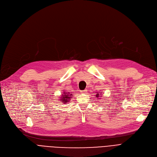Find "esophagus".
Here are the masks:
<instances>
[{
	"label": "esophagus",
	"instance_id": "obj_1",
	"mask_svg": "<svg viewBox=\"0 0 157 157\" xmlns=\"http://www.w3.org/2000/svg\"><path fill=\"white\" fill-rule=\"evenodd\" d=\"M86 92H87V90H83V91H81V94H86Z\"/></svg>",
	"mask_w": 157,
	"mask_h": 157
}]
</instances>
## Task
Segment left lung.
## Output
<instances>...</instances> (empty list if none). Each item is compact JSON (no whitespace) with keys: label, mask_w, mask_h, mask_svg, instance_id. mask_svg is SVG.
Wrapping results in <instances>:
<instances>
[{"label":"left lung","mask_w":157,"mask_h":157,"mask_svg":"<svg viewBox=\"0 0 157 157\" xmlns=\"http://www.w3.org/2000/svg\"><path fill=\"white\" fill-rule=\"evenodd\" d=\"M96 97H99V94L97 93V95H96Z\"/></svg>","instance_id":"left-lung-1"}]
</instances>
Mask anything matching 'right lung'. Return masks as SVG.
Returning <instances> with one entry per match:
<instances>
[{
	"instance_id": "1",
	"label": "right lung",
	"mask_w": 157,
	"mask_h": 157,
	"mask_svg": "<svg viewBox=\"0 0 157 157\" xmlns=\"http://www.w3.org/2000/svg\"><path fill=\"white\" fill-rule=\"evenodd\" d=\"M71 97H72V94H69V92H64L63 95L60 97V102H63V104L67 103L70 101Z\"/></svg>"
}]
</instances>
